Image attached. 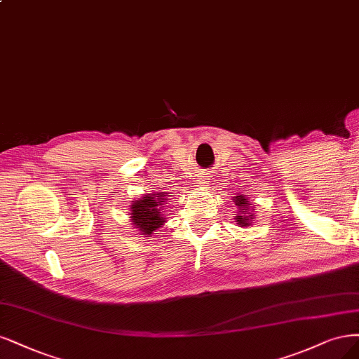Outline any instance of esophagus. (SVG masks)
I'll return each instance as SVG.
<instances>
[{
	"label": "esophagus",
	"mask_w": 359,
	"mask_h": 359,
	"mask_svg": "<svg viewBox=\"0 0 359 359\" xmlns=\"http://www.w3.org/2000/svg\"><path fill=\"white\" fill-rule=\"evenodd\" d=\"M197 184H199L201 189H208L209 185V178L208 177H202L199 181H197Z\"/></svg>",
	"instance_id": "esophagus-1"
}]
</instances>
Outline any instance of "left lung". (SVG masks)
Here are the masks:
<instances>
[{"label":"left lung","mask_w":359,"mask_h":359,"mask_svg":"<svg viewBox=\"0 0 359 359\" xmlns=\"http://www.w3.org/2000/svg\"><path fill=\"white\" fill-rule=\"evenodd\" d=\"M234 205L238 206V212H236V224L241 227H248L251 226V221L255 217L254 215V208L251 206V202L246 199L243 194L234 196L233 197Z\"/></svg>","instance_id":"8db88e82"}]
</instances>
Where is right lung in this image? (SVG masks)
<instances>
[{"instance_id": "1", "label": "right lung", "mask_w": 359, "mask_h": 359, "mask_svg": "<svg viewBox=\"0 0 359 359\" xmlns=\"http://www.w3.org/2000/svg\"><path fill=\"white\" fill-rule=\"evenodd\" d=\"M169 193L160 191L153 194H144L130 205V222L141 234L151 236L153 231L165 224V205Z\"/></svg>"}]
</instances>
